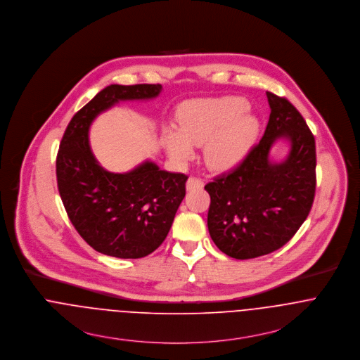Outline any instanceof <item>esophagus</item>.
Returning <instances> with one entry per match:
<instances>
[{
  "label": "esophagus",
  "mask_w": 360,
  "mask_h": 360,
  "mask_svg": "<svg viewBox=\"0 0 360 360\" xmlns=\"http://www.w3.org/2000/svg\"><path fill=\"white\" fill-rule=\"evenodd\" d=\"M202 185H204V182H202L200 178L191 176V178L188 179V182H186V189H188V191H192V189H200V188H202Z\"/></svg>",
  "instance_id": "obj_1"
}]
</instances>
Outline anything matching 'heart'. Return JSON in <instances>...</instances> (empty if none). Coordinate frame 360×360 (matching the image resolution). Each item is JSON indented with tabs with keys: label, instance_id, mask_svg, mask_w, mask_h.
Here are the masks:
<instances>
[{
	"label": "heart",
	"instance_id": "obj_1",
	"mask_svg": "<svg viewBox=\"0 0 360 360\" xmlns=\"http://www.w3.org/2000/svg\"><path fill=\"white\" fill-rule=\"evenodd\" d=\"M247 109V101L239 96L185 102L178 110V129L168 127L164 131L168 153L185 162L193 158V146L204 145L208 167L217 171L236 167L259 132V121Z\"/></svg>",
	"mask_w": 360,
	"mask_h": 360
}]
</instances>
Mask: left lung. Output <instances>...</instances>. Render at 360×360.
Returning <instances> with one entry per match:
<instances>
[{"mask_svg":"<svg viewBox=\"0 0 360 360\" xmlns=\"http://www.w3.org/2000/svg\"><path fill=\"white\" fill-rule=\"evenodd\" d=\"M271 106L262 139L229 172L208 182L207 225L215 245L236 259L266 255L283 247L307 219L316 188L315 138L301 113L266 92ZM278 139L290 142L288 158L269 159Z\"/></svg>","mask_w":360,"mask_h":360,"instance_id":"obj_1","label":"left lung"}]
</instances>
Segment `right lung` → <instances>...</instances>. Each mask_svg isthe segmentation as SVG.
<instances>
[{
	"mask_svg": "<svg viewBox=\"0 0 360 360\" xmlns=\"http://www.w3.org/2000/svg\"><path fill=\"white\" fill-rule=\"evenodd\" d=\"M160 84H112L98 92L69 122L56 158L60 199L73 226L94 250L116 258H142L167 238L181 201L185 174L145 161L115 174L92 155L88 131L102 112L120 101L159 96Z\"/></svg>",
	"mask_w": 360,
	"mask_h": 360,
	"instance_id": "obj_1",
	"label": "right lung"
}]
</instances>
